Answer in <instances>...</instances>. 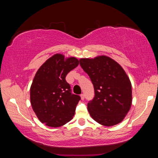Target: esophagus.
I'll use <instances>...</instances> for the list:
<instances>
[{
    "label": "esophagus",
    "instance_id": "obj_1",
    "mask_svg": "<svg viewBox=\"0 0 158 158\" xmlns=\"http://www.w3.org/2000/svg\"><path fill=\"white\" fill-rule=\"evenodd\" d=\"M80 97H81V99L82 100H84V98H85V96H84V94H81V95H80Z\"/></svg>",
    "mask_w": 158,
    "mask_h": 158
}]
</instances>
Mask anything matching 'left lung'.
<instances>
[{
    "label": "left lung",
    "mask_w": 158,
    "mask_h": 158,
    "mask_svg": "<svg viewBox=\"0 0 158 158\" xmlns=\"http://www.w3.org/2000/svg\"><path fill=\"white\" fill-rule=\"evenodd\" d=\"M79 61L94 86L95 97L87 105L90 116L107 127L121 123L132 102V84L123 68L105 55Z\"/></svg>",
    "instance_id": "left-lung-1"
}]
</instances>
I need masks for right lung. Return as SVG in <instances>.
Here are the masks:
<instances>
[{"instance_id":"obj_1","label":"right lung","mask_w":158,"mask_h":158,"mask_svg":"<svg viewBox=\"0 0 158 158\" xmlns=\"http://www.w3.org/2000/svg\"><path fill=\"white\" fill-rule=\"evenodd\" d=\"M78 65L77 58L56 53L37 71L30 89L31 104L37 118L47 126L60 127L73 118L81 98L72 94L65 77Z\"/></svg>"}]
</instances>
